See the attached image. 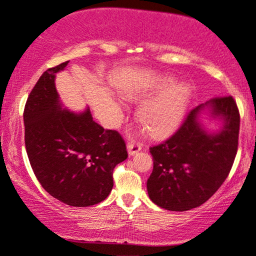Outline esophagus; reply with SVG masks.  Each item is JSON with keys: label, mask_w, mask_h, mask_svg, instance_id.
Wrapping results in <instances>:
<instances>
[{"label": "esophagus", "mask_w": 256, "mask_h": 256, "mask_svg": "<svg viewBox=\"0 0 256 256\" xmlns=\"http://www.w3.org/2000/svg\"><path fill=\"white\" fill-rule=\"evenodd\" d=\"M142 150V144L138 142H128V152L130 156H134Z\"/></svg>", "instance_id": "1"}]
</instances>
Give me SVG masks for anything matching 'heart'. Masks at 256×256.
Here are the masks:
<instances>
[{
	"label": "heart",
	"instance_id": "1",
	"mask_svg": "<svg viewBox=\"0 0 256 256\" xmlns=\"http://www.w3.org/2000/svg\"><path fill=\"white\" fill-rule=\"evenodd\" d=\"M140 106L137 118L153 137H162L172 132L181 122L186 109L190 88L184 84L175 86V78H165L153 86L134 88L125 94L131 102H141L154 96Z\"/></svg>",
	"mask_w": 256,
	"mask_h": 256
}]
</instances>
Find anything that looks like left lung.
I'll list each match as a JSON object with an SVG mask.
<instances>
[{
  "instance_id": "left-lung-1",
  "label": "left lung",
  "mask_w": 256,
  "mask_h": 256,
  "mask_svg": "<svg viewBox=\"0 0 256 256\" xmlns=\"http://www.w3.org/2000/svg\"><path fill=\"white\" fill-rule=\"evenodd\" d=\"M210 109L223 122L208 133L198 120ZM240 112L233 97H216L196 106L170 138L150 148L153 171L147 181L150 200L162 209L186 212L210 198L228 176L238 150Z\"/></svg>"
}]
</instances>
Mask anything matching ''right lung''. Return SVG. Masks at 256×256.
<instances>
[{
    "label": "right lung",
    "mask_w": 256,
    "mask_h": 256,
    "mask_svg": "<svg viewBox=\"0 0 256 256\" xmlns=\"http://www.w3.org/2000/svg\"><path fill=\"white\" fill-rule=\"evenodd\" d=\"M68 62L47 69L24 109L25 148L36 178L50 196L70 206L104 200L113 188V171L128 158L125 141L92 118L62 109L56 74Z\"/></svg>",
    "instance_id": "right-lung-1"
}]
</instances>
